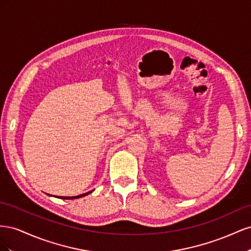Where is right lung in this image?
Returning a JSON list of instances; mask_svg holds the SVG:
<instances>
[{
	"label": "right lung",
	"mask_w": 251,
	"mask_h": 251,
	"mask_svg": "<svg viewBox=\"0 0 251 251\" xmlns=\"http://www.w3.org/2000/svg\"><path fill=\"white\" fill-rule=\"evenodd\" d=\"M90 193H92V191L88 192V193H86V194L79 195V196H75V197H58V198H60V199H77V198H81V197H83V196H87V195L90 194Z\"/></svg>",
	"instance_id": "right-lung-1"
}]
</instances>
